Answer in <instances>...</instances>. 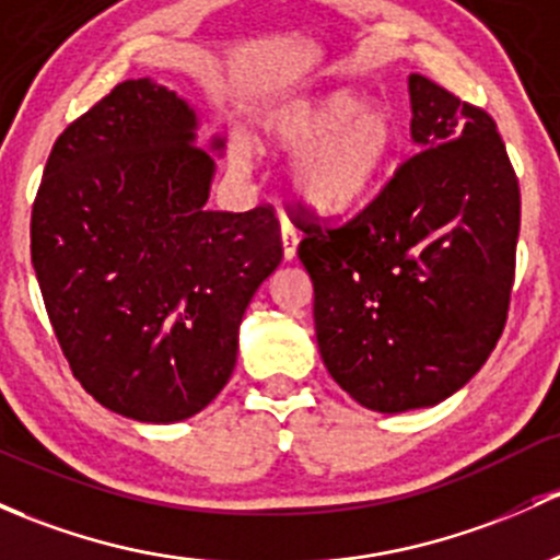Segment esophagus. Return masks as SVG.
Masks as SVG:
<instances>
[{"label": "esophagus", "mask_w": 560, "mask_h": 560, "mask_svg": "<svg viewBox=\"0 0 560 560\" xmlns=\"http://www.w3.org/2000/svg\"><path fill=\"white\" fill-rule=\"evenodd\" d=\"M298 231L295 228L290 225V222L284 220V225H281V246H284V260L290 262V260H295V255H298Z\"/></svg>", "instance_id": "34e87169"}]
</instances>
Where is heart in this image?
Returning a JSON list of instances; mask_svg holds the SVG:
<instances>
[{
	"instance_id": "1",
	"label": "heart",
	"mask_w": 560,
	"mask_h": 560,
	"mask_svg": "<svg viewBox=\"0 0 560 560\" xmlns=\"http://www.w3.org/2000/svg\"><path fill=\"white\" fill-rule=\"evenodd\" d=\"M262 141L276 152H298L292 190L314 214L335 217L359 206L384 179L397 126L381 104H364L351 88L300 96L265 117ZM233 161L249 166L252 147L235 141Z\"/></svg>"
}]
</instances>
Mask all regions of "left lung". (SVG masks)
<instances>
[{
    "mask_svg": "<svg viewBox=\"0 0 560 560\" xmlns=\"http://www.w3.org/2000/svg\"><path fill=\"white\" fill-rule=\"evenodd\" d=\"M416 155L335 231L303 225L327 373L362 408L405 413L458 392L504 329L521 190L491 117L408 78Z\"/></svg>",
    "mask_w": 560,
    "mask_h": 560,
    "instance_id": "obj_1",
    "label": "left lung"
}]
</instances>
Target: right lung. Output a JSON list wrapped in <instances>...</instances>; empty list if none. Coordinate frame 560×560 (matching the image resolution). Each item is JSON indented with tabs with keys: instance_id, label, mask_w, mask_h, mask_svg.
Returning a JSON list of instances; mask_svg holds the SVG:
<instances>
[{
	"instance_id": "obj_1",
	"label": "right lung",
	"mask_w": 560,
	"mask_h": 560,
	"mask_svg": "<svg viewBox=\"0 0 560 560\" xmlns=\"http://www.w3.org/2000/svg\"><path fill=\"white\" fill-rule=\"evenodd\" d=\"M201 112L126 80L52 144L32 209V265L74 378L112 413L176 423L231 381L246 305L281 262L268 206L206 201L225 155Z\"/></svg>"
}]
</instances>
